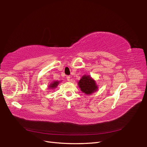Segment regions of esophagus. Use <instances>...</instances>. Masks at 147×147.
Listing matches in <instances>:
<instances>
[{
    "label": "esophagus",
    "mask_w": 147,
    "mask_h": 147,
    "mask_svg": "<svg viewBox=\"0 0 147 147\" xmlns=\"http://www.w3.org/2000/svg\"><path fill=\"white\" fill-rule=\"evenodd\" d=\"M71 76H66V79H67V80L68 81V82H69V81L71 80Z\"/></svg>",
    "instance_id": "esophagus-1"
}]
</instances>
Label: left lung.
Listing matches in <instances>:
<instances>
[{"instance_id": "obj_1", "label": "left lung", "mask_w": 147, "mask_h": 147, "mask_svg": "<svg viewBox=\"0 0 147 147\" xmlns=\"http://www.w3.org/2000/svg\"><path fill=\"white\" fill-rule=\"evenodd\" d=\"M81 91L86 95H90L97 91L98 88L96 81L90 75H83L78 83Z\"/></svg>"}]
</instances>
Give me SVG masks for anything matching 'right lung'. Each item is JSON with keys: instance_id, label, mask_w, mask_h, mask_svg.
<instances>
[{"instance_id": "right-lung-1", "label": "right lung", "mask_w": 147, "mask_h": 147, "mask_svg": "<svg viewBox=\"0 0 147 147\" xmlns=\"http://www.w3.org/2000/svg\"><path fill=\"white\" fill-rule=\"evenodd\" d=\"M60 83V82H58V81H56V82H52L50 85L48 86L49 89H51V90H54L55 88H57L58 85Z\"/></svg>"}]
</instances>
